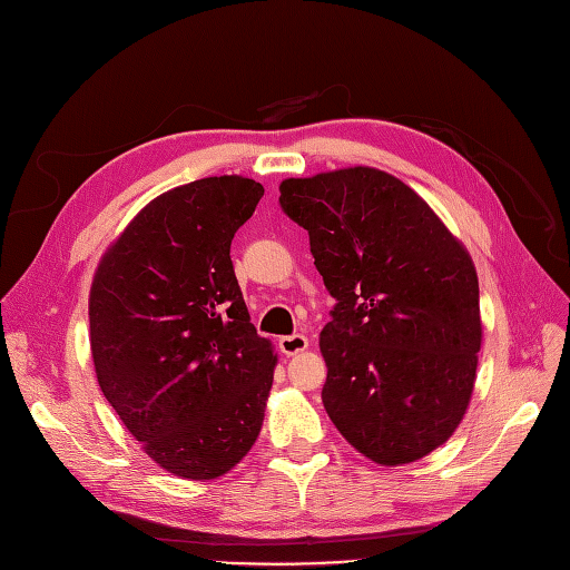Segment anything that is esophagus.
Here are the masks:
<instances>
[{
	"label": "esophagus",
	"instance_id": "obj_1",
	"mask_svg": "<svg viewBox=\"0 0 570 570\" xmlns=\"http://www.w3.org/2000/svg\"><path fill=\"white\" fill-rule=\"evenodd\" d=\"M278 347H281V352H283L285 356H295V354H299V352H304V350L308 347V340H306V335H302V333L285 335V337H281Z\"/></svg>",
	"mask_w": 570,
	"mask_h": 570
}]
</instances>
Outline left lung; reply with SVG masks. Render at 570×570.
<instances>
[{
  "label": "left lung",
  "instance_id": "1",
  "mask_svg": "<svg viewBox=\"0 0 570 570\" xmlns=\"http://www.w3.org/2000/svg\"><path fill=\"white\" fill-rule=\"evenodd\" d=\"M335 297L323 406L381 465L423 459L469 409L482 342L471 254L409 185L354 166L281 183Z\"/></svg>",
  "mask_w": 570,
  "mask_h": 570
}]
</instances>
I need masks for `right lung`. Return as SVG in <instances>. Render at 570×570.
<instances>
[{
	"label": "right lung",
	"instance_id": "1",
	"mask_svg": "<svg viewBox=\"0 0 570 570\" xmlns=\"http://www.w3.org/2000/svg\"><path fill=\"white\" fill-rule=\"evenodd\" d=\"M262 183L214 176L151 199L90 287L97 383L130 435L185 480L228 473L264 425L278 356L256 335L230 243Z\"/></svg>",
	"mask_w": 570,
	"mask_h": 570
}]
</instances>
